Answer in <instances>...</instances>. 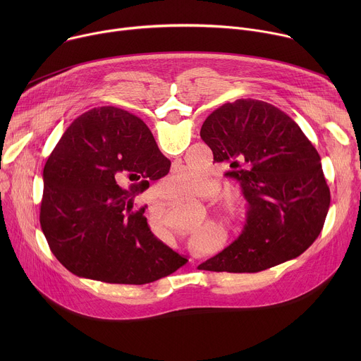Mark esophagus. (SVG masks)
<instances>
[{
  "label": "esophagus",
  "instance_id": "esophagus-1",
  "mask_svg": "<svg viewBox=\"0 0 361 361\" xmlns=\"http://www.w3.org/2000/svg\"><path fill=\"white\" fill-rule=\"evenodd\" d=\"M190 263H191V264H194V260H192V259H190Z\"/></svg>",
  "mask_w": 361,
  "mask_h": 361
}]
</instances>
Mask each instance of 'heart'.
<instances>
[{"instance_id":"obj_1","label":"heart","mask_w":361,"mask_h":361,"mask_svg":"<svg viewBox=\"0 0 361 361\" xmlns=\"http://www.w3.org/2000/svg\"><path fill=\"white\" fill-rule=\"evenodd\" d=\"M212 180L204 171L192 169H181L173 171L160 185V191L166 198L170 200H185L190 197L201 195L210 188ZM228 216V214H227ZM221 234L219 230L209 227L205 231L194 234L191 237V244L195 247H205L212 244L214 240L220 238Z\"/></svg>"}]
</instances>
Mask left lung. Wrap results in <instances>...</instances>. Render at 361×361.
I'll list each match as a JSON object with an SVG mask.
<instances>
[{
    "instance_id": "obj_1",
    "label": "left lung",
    "mask_w": 361,
    "mask_h": 361,
    "mask_svg": "<svg viewBox=\"0 0 361 361\" xmlns=\"http://www.w3.org/2000/svg\"><path fill=\"white\" fill-rule=\"evenodd\" d=\"M200 135L248 202L243 233L200 270L259 273L295 259L323 230L330 190L320 156L297 123L266 101L241 98L205 118Z\"/></svg>"
}]
</instances>
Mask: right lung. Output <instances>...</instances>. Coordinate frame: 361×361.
<instances>
[{
    "label": "right lung",
    "instance_id": "1",
    "mask_svg": "<svg viewBox=\"0 0 361 361\" xmlns=\"http://www.w3.org/2000/svg\"><path fill=\"white\" fill-rule=\"evenodd\" d=\"M148 127L117 107L71 123L44 167L39 223L73 274L111 284H147L188 260L154 235L133 197L170 170ZM128 185V188H123Z\"/></svg>",
    "mask_w": 361,
    "mask_h": 361
}]
</instances>
